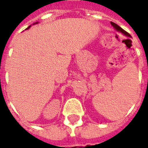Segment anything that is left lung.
I'll return each mask as SVG.
<instances>
[{"instance_id": "1", "label": "left lung", "mask_w": 148, "mask_h": 148, "mask_svg": "<svg viewBox=\"0 0 148 148\" xmlns=\"http://www.w3.org/2000/svg\"><path fill=\"white\" fill-rule=\"evenodd\" d=\"M111 24H112V26H113V27H114V28L116 31H118V32H121V33H123V34H124V35H125L126 36L131 37L130 34L127 33L126 31H124V29H123V28H121V27H120V26H118V25L116 24H115V23H113V22H111Z\"/></svg>"}]
</instances>
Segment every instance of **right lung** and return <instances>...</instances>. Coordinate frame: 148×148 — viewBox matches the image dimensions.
Here are the masks:
<instances>
[{"label":"right lung","mask_w":148,"mask_h":148,"mask_svg":"<svg viewBox=\"0 0 148 148\" xmlns=\"http://www.w3.org/2000/svg\"><path fill=\"white\" fill-rule=\"evenodd\" d=\"M29 27H30V26H29V27H27V28H29Z\"/></svg>","instance_id":"right-lung-1"}]
</instances>
